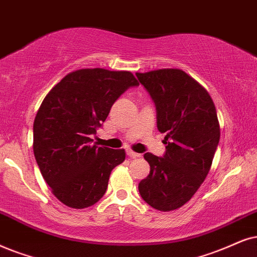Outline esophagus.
<instances>
[{
    "instance_id": "1",
    "label": "esophagus",
    "mask_w": 257,
    "mask_h": 257,
    "mask_svg": "<svg viewBox=\"0 0 257 257\" xmlns=\"http://www.w3.org/2000/svg\"><path fill=\"white\" fill-rule=\"evenodd\" d=\"M126 155H128L129 158H133V159H135V158H140V157H141V154H139V153L133 152L132 149H128V151H126Z\"/></svg>"
}]
</instances>
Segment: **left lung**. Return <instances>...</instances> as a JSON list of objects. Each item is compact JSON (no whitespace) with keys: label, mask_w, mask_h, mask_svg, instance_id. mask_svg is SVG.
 Returning <instances> with one entry per match:
<instances>
[{"label":"left lung","mask_w":257,"mask_h":257,"mask_svg":"<svg viewBox=\"0 0 257 257\" xmlns=\"http://www.w3.org/2000/svg\"><path fill=\"white\" fill-rule=\"evenodd\" d=\"M157 105L158 131L165 133L166 154L146 153L151 166L139 184L142 199L159 211L187 203L209 173L219 142L215 103L205 87L179 69L136 73Z\"/></svg>","instance_id":"8db88e82"}]
</instances>
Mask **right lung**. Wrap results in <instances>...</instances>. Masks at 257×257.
I'll list each match as a JSON object with an SVG mask.
<instances>
[{"label":"right lung","mask_w":257,"mask_h":257,"mask_svg":"<svg viewBox=\"0 0 257 257\" xmlns=\"http://www.w3.org/2000/svg\"><path fill=\"white\" fill-rule=\"evenodd\" d=\"M139 85L129 71L80 69L67 73L42 100L33 124V151L58 200L72 209L97 203L124 149L91 146L115 100Z\"/></svg>","instance_id":"add662e5"}]
</instances>
